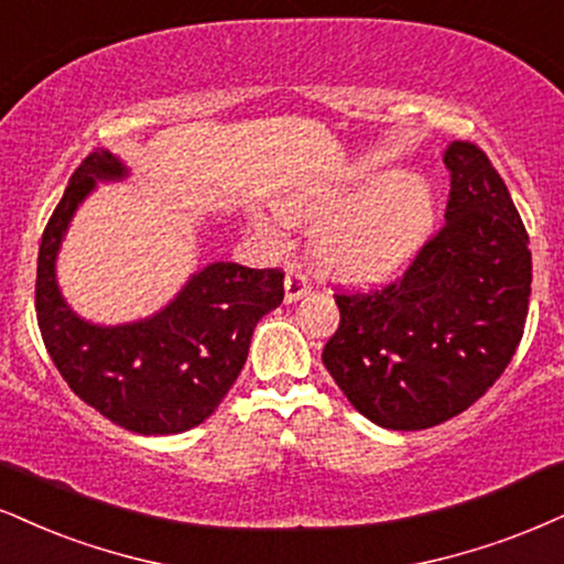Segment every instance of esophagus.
I'll return each instance as SVG.
<instances>
[{"label": "esophagus", "instance_id": "esophagus-1", "mask_svg": "<svg viewBox=\"0 0 564 564\" xmlns=\"http://www.w3.org/2000/svg\"><path fill=\"white\" fill-rule=\"evenodd\" d=\"M308 290H311V282L303 271H288V276H284V301L288 303L301 301Z\"/></svg>", "mask_w": 564, "mask_h": 564}]
</instances>
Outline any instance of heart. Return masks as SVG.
Returning <instances> with one entry per match:
<instances>
[{"instance_id":"b5f03b06","label":"heart","mask_w":564,"mask_h":564,"mask_svg":"<svg viewBox=\"0 0 564 564\" xmlns=\"http://www.w3.org/2000/svg\"><path fill=\"white\" fill-rule=\"evenodd\" d=\"M290 221L324 225L316 259L324 271L347 282H381L405 267L434 221V198L421 177L371 175L350 191L303 198L284 206ZM263 238L276 240L269 221L256 219Z\"/></svg>"}]
</instances>
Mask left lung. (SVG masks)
<instances>
[{
    "instance_id": "obj_1",
    "label": "left lung",
    "mask_w": 564,
    "mask_h": 564,
    "mask_svg": "<svg viewBox=\"0 0 564 564\" xmlns=\"http://www.w3.org/2000/svg\"><path fill=\"white\" fill-rule=\"evenodd\" d=\"M444 227L384 288L335 293L339 326L322 360L368 421L440 426L502 377L525 329L528 232L505 180L470 141L444 151Z\"/></svg>"
}]
</instances>
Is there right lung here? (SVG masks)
Listing matches in <instances>:
<instances>
[{
    "label": "right lung",
    "mask_w": 564,
    "mask_h": 564,
    "mask_svg": "<svg viewBox=\"0 0 564 564\" xmlns=\"http://www.w3.org/2000/svg\"><path fill=\"white\" fill-rule=\"evenodd\" d=\"M124 175L120 159L96 149L69 177L41 235L39 329L67 387L104 419L145 436L180 434L204 423L240 377L256 324L282 303L284 271L208 263L151 318L122 326L83 322L59 295L54 261L96 180Z\"/></svg>",
    "instance_id": "1"
}]
</instances>
